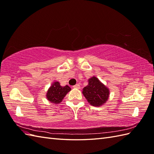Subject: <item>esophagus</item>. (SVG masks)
Instances as JSON below:
<instances>
[{
    "label": "esophagus",
    "instance_id": "1",
    "mask_svg": "<svg viewBox=\"0 0 154 154\" xmlns=\"http://www.w3.org/2000/svg\"><path fill=\"white\" fill-rule=\"evenodd\" d=\"M73 87L74 88H80V85L79 84H76L75 85H74L73 86Z\"/></svg>",
    "mask_w": 154,
    "mask_h": 154
}]
</instances>
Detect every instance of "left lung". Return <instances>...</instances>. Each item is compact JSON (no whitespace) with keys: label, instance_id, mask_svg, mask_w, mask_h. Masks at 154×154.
Instances as JSON below:
<instances>
[{"label":"left lung","instance_id":"obj_1","mask_svg":"<svg viewBox=\"0 0 154 154\" xmlns=\"http://www.w3.org/2000/svg\"><path fill=\"white\" fill-rule=\"evenodd\" d=\"M88 84L83 88V94L88 103L93 106H101L108 100L109 90L98 78L92 77L88 79Z\"/></svg>","mask_w":154,"mask_h":154}]
</instances>
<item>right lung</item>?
<instances>
[{
  "instance_id": "1",
  "label": "right lung",
  "mask_w": 154,
  "mask_h": 154,
  "mask_svg": "<svg viewBox=\"0 0 154 154\" xmlns=\"http://www.w3.org/2000/svg\"><path fill=\"white\" fill-rule=\"evenodd\" d=\"M71 91V88L68 85L62 87L58 81H55L48 88L46 93V98L52 103H60L62 101L67 92Z\"/></svg>"
}]
</instances>
